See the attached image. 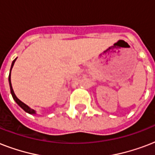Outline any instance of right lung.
Masks as SVG:
<instances>
[{
    "instance_id": "add662e5",
    "label": "right lung",
    "mask_w": 155,
    "mask_h": 155,
    "mask_svg": "<svg viewBox=\"0 0 155 155\" xmlns=\"http://www.w3.org/2000/svg\"><path fill=\"white\" fill-rule=\"evenodd\" d=\"M16 59H17V58L14 59V60L13 61V63H12V65H11V68H10V72H9V75H8V83H9V87H10V92H11V94H12V97H13V100L15 101L16 103L18 104V105L20 106L21 108H22L23 110L25 111V112H26V113H30V114H35L36 113V112H35V110H34V109H32V108H30V107L28 105H26L25 104H24L23 102H21L20 101V100L18 99V97H16L15 93H14V92H13V87H12V84H11V70H12V68H13V64H14V63H15Z\"/></svg>"
}]
</instances>
